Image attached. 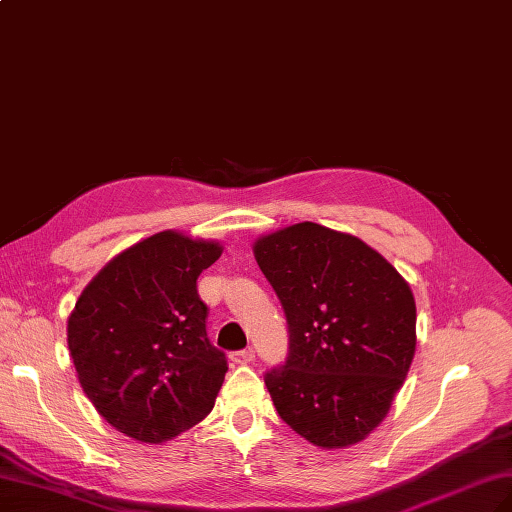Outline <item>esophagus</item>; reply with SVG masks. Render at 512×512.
Returning a JSON list of instances; mask_svg holds the SVG:
<instances>
[{
	"instance_id": "34e87169",
	"label": "esophagus",
	"mask_w": 512,
	"mask_h": 512,
	"mask_svg": "<svg viewBox=\"0 0 512 512\" xmlns=\"http://www.w3.org/2000/svg\"><path fill=\"white\" fill-rule=\"evenodd\" d=\"M231 361L240 363V365H248L255 361V350L253 348H244V350H238V352H231Z\"/></svg>"
}]
</instances>
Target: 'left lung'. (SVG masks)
<instances>
[{"label": "left lung", "instance_id": "obj_1", "mask_svg": "<svg viewBox=\"0 0 512 512\" xmlns=\"http://www.w3.org/2000/svg\"><path fill=\"white\" fill-rule=\"evenodd\" d=\"M253 253L277 292L290 350L264 381L283 422L324 450L383 422L415 355V298L372 246L316 222L261 235Z\"/></svg>", "mask_w": 512, "mask_h": 512}]
</instances>
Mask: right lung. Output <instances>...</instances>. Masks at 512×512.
<instances>
[{
    "label": "right lung",
    "instance_id": "right-lung-1",
    "mask_svg": "<svg viewBox=\"0 0 512 512\" xmlns=\"http://www.w3.org/2000/svg\"><path fill=\"white\" fill-rule=\"evenodd\" d=\"M222 246L160 231L110 259L69 316L77 378L99 415L123 435L164 443L214 409L227 374L209 342L199 274Z\"/></svg>",
    "mask_w": 512,
    "mask_h": 512
}]
</instances>
